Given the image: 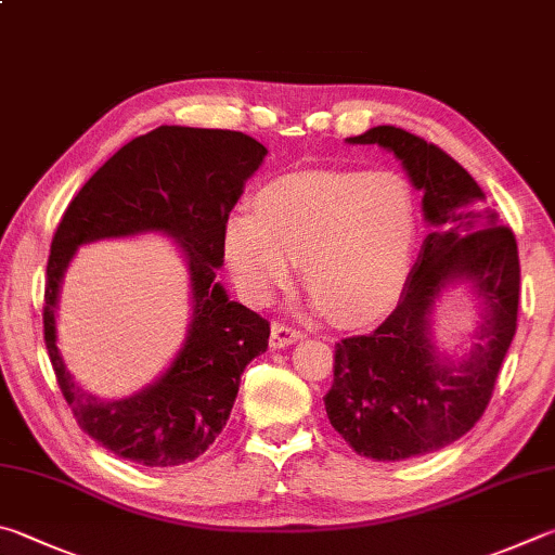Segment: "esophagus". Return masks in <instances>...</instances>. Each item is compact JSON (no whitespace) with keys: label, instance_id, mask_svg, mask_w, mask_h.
I'll use <instances>...</instances> for the list:
<instances>
[{"label":"esophagus","instance_id":"esophagus-1","mask_svg":"<svg viewBox=\"0 0 555 555\" xmlns=\"http://www.w3.org/2000/svg\"><path fill=\"white\" fill-rule=\"evenodd\" d=\"M300 337H304V332L286 325V322H274V325H271V347L274 349H284L288 345H294V341H298Z\"/></svg>","mask_w":555,"mask_h":555}]
</instances>
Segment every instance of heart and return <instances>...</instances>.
Wrapping results in <instances>:
<instances>
[{"instance_id":"1","label":"heart","mask_w":555,"mask_h":555,"mask_svg":"<svg viewBox=\"0 0 555 555\" xmlns=\"http://www.w3.org/2000/svg\"><path fill=\"white\" fill-rule=\"evenodd\" d=\"M420 243L415 186L400 172L315 169L269 181L251 214L225 225L237 286L267 304L288 286L296 261L318 308L347 325L386 315L405 291Z\"/></svg>"}]
</instances>
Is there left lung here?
Masks as SVG:
<instances>
[{"mask_svg":"<svg viewBox=\"0 0 555 555\" xmlns=\"http://www.w3.org/2000/svg\"><path fill=\"white\" fill-rule=\"evenodd\" d=\"M349 143L380 145L400 159L425 194L431 233L398 308L369 335L335 345L327 417L359 456H425L466 435L495 390L517 332V240L486 206L476 179L435 143L396 126L371 128ZM456 280H473L487 310L477 347L459 367H449L428 341V315L440 291Z\"/></svg>","mask_w":555,"mask_h":555,"instance_id":"obj_1","label":"left lung"}]
</instances>
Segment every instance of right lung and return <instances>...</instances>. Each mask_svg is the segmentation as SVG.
<instances>
[{"label":"right lung","instance_id":"add662e5","mask_svg":"<svg viewBox=\"0 0 555 555\" xmlns=\"http://www.w3.org/2000/svg\"><path fill=\"white\" fill-rule=\"evenodd\" d=\"M264 155V145L237 130L159 126L99 167L60 218L46 269L48 357L77 425L120 459L150 468L198 459L223 431L245 366L267 351L269 320L230 300L216 281L228 216ZM145 229L180 240L195 318L176 364L155 387L126 401H99L76 386L56 351L59 281L79 244Z\"/></svg>","mask_w":555,"mask_h":555}]
</instances>
